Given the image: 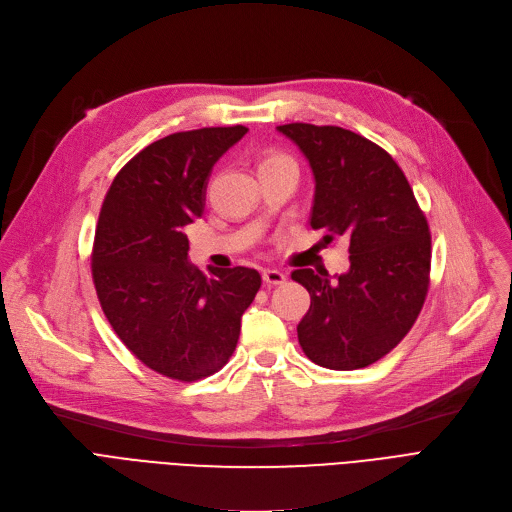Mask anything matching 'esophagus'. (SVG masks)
Segmentation results:
<instances>
[{
	"label": "esophagus",
	"mask_w": 512,
	"mask_h": 512,
	"mask_svg": "<svg viewBox=\"0 0 512 512\" xmlns=\"http://www.w3.org/2000/svg\"><path fill=\"white\" fill-rule=\"evenodd\" d=\"M265 286H280L286 282V274L280 270H263Z\"/></svg>",
	"instance_id": "esophagus-1"
}]
</instances>
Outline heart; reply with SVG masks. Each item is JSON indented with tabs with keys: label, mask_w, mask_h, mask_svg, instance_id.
I'll use <instances>...</instances> for the list:
<instances>
[{
	"label": "heart",
	"mask_w": 512,
	"mask_h": 512,
	"mask_svg": "<svg viewBox=\"0 0 512 512\" xmlns=\"http://www.w3.org/2000/svg\"><path fill=\"white\" fill-rule=\"evenodd\" d=\"M280 157H284V155H272V157H267V159H263V161H270V159H280Z\"/></svg>",
	"instance_id": "obj_1"
}]
</instances>
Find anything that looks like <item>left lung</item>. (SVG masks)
<instances>
[{"label":"left lung","instance_id":"8db88e82","mask_svg":"<svg viewBox=\"0 0 512 512\" xmlns=\"http://www.w3.org/2000/svg\"><path fill=\"white\" fill-rule=\"evenodd\" d=\"M278 132L311 166V228H324L326 242L346 238L351 253L348 272L334 278L292 272L311 294L299 342L321 367H367L407 336L423 307L432 261L427 220L396 161L361 134L301 122Z\"/></svg>","mask_w":512,"mask_h":512}]
</instances>
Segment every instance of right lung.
<instances>
[{
    "label": "right lung",
    "instance_id": "obj_1",
    "mask_svg": "<svg viewBox=\"0 0 512 512\" xmlns=\"http://www.w3.org/2000/svg\"><path fill=\"white\" fill-rule=\"evenodd\" d=\"M249 128L174 132L147 145L105 195L93 247L101 309L128 351L180 382L215 373L232 357L240 317L261 276L251 267L188 263L184 226L201 218L211 170Z\"/></svg>",
    "mask_w": 512,
    "mask_h": 512
}]
</instances>
